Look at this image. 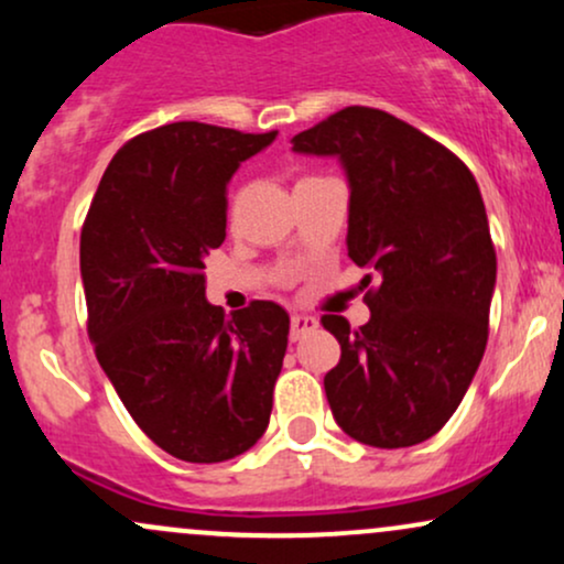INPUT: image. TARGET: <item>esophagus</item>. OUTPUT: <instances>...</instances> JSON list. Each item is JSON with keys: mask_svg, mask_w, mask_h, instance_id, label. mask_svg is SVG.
Instances as JSON below:
<instances>
[{"mask_svg": "<svg viewBox=\"0 0 564 564\" xmlns=\"http://www.w3.org/2000/svg\"><path fill=\"white\" fill-rule=\"evenodd\" d=\"M318 328V321L313 315H304V313H294L291 315V339H302L304 334L315 332Z\"/></svg>", "mask_w": 564, "mask_h": 564, "instance_id": "obj_1", "label": "esophagus"}]
</instances>
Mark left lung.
Wrapping results in <instances>:
<instances>
[{
  "label": "left lung",
  "instance_id": "8db88e82",
  "mask_svg": "<svg viewBox=\"0 0 564 564\" xmlns=\"http://www.w3.org/2000/svg\"><path fill=\"white\" fill-rule=\"evenodd\" d=\"M291 145L339 161L347 254L379 278L360 332L321 318L341 345L323 379L336 424L373 448L424 443L464 400L488 341L496 249L480 187L448 148L379 108L349 106Z\"/></svg>",
  "mask_w": 564,
  "mask_h": 564
}]
</instances>
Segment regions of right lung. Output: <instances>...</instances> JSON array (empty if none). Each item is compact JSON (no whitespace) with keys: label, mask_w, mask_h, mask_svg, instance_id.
I'll return each instance as SVG.
<instances>
[{"label":"right lung","mask_w":564,"mask_h":564,"mask_svg":"<svg viewBox=\"0 0 564 564\" xmlns=\"http://www.w3.org/2000/svg\"><path fill=\"white\" fill-rule=\"evenodd\" d=\"M278 132L177 121L116 153L82 230L89 339L116 394L161 451L217 464L264 435L289 313L257 300L230 318L206 300L228 183Z\"/></svg>","instance_id":"add662e5"}]
</instances>
